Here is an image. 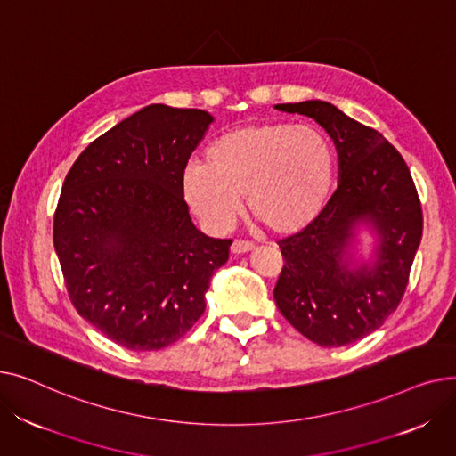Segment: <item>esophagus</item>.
<instances>
[{"label":"esophagus","mask_w":456,"mask_h":456,"mask_svg":"<svg viewBox=\"0 0 456 456\" xmlns=\"http://www.w3.org/2000/svg\"><path fill=\"white\" fill-rule=\"evenodd\" d=\"M253 249H255V246L251 242H244V240H234L232 246H231L232 255H244V253H249Z\"/></svg>","instance_id":"1"}]
</instances>
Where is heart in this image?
I'll return each mask as SVG.
<instances>
[{
    "mask_svg": "<svg viewBox=\"0 0 456 456\" xmlns=\"http://www.w3.org/2000/svg\"><path fill=\"white\" fill-rule=\"evenodd\" d=\"M334 151L314 126L258 122L234 127L183 172V196L210 232H225L242 210L273 234L313 224L330 196Z\"/></svg>",
    "mask_w": 456,
    "mask_h": 456,
    "instance_id": "heart-1",
    "label": "heart"
}]
</instances>
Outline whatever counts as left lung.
<instances>
[{
    "label": "left lung",
    "mask_w": 456,
    "mask_h": 456,
    "mask_svg": "<svg viewBox=\"0 0 456 456\" xmlns=\"http://www.w3.org/2000/svg\"><path fill=\"white\" fill-rule=\"evenodd\" d=\"M275 109L327 131L338 153V188L313 224L279 242L284 266L273 297L308 340L347 346L397 308L421 242V203L409 166L375 129L322 100ZM362 228L376 240L368 259L354 248Z\"/></svg>",
    "instance_id": "8db88e82"
}]
</instances>
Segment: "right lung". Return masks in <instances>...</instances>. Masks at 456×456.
Masks as SVG:
<instances>
[{
	"label": "right lung",
	"instance_id": "obj_1",
	"mask_svg": "<svg viewBox=\"0 0 456 456\" xmlns=\"http://www.w3.org/2000/svg\"><path fill=\"white\" fill-rule=\"evenodd\" d=\"M214 118L148 105L77 157L55 210L53 244L71 303L131 351L177 342L205 313L231 240L191 224L183 172Z\"/></svg>",
	"mask_w": 456,
	"mask_h": 456
}]
</instances>
